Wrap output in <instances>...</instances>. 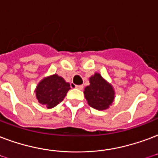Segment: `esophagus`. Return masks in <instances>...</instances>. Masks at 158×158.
Masks as SVG:
<instances>
[{
	"mask_svg": "<svg viewBox=\"0 0 158 158\" xmlns=\"http://www.w3.org/2000/svg\"><path fill=\"white\" fill-rule=\"evenodd\" d=\"M75 88H76V89H78L82 90L83 89H84V86H83V85H76V86H75Z\"/></svg>",
	"mask_w": 158,
	"mask_h": 158,
	"instance_id": "34e87169",
	"label": "esophagus"
}]
</instances>
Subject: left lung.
Here are the masks:
<instances>
[{
  "instance_id": "obj_1",
  "label": "left lung",
  "mask_w": 158,
  "mask_h": 158,
  "mask_svg": "<svg viewBox=\"0 0 158 158\" xmlns=\"http://www.w3.org/2000/svg\"><path fill=\"white\" fill-rule=\"evenodd\" d=\"M84 97L90 107L97 110H106L115 98V91L100 74L95 73L89 78V85L85 87Z\"/></svg>"
}]
</instances>
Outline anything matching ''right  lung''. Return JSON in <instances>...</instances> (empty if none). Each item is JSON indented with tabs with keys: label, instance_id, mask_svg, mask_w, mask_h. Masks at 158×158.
<instances>
[{
	"label": "right lung",
	"instance_id": "add662e5",
	"mask_svg": "<svg viewBox=\"0 0 158 158\" xmlns=\"http://www.w3.org/2000/svg\"><path fill=\"white\" fill-rule=\"evenodd\" d=\"M69 89L70 84L55 74L41 79L37 84L35 93L40 104L47 108H52L63 101Z\"/></svg>",
	"mask_w": 158,
	"mask_h": 158
}]
</instances>
